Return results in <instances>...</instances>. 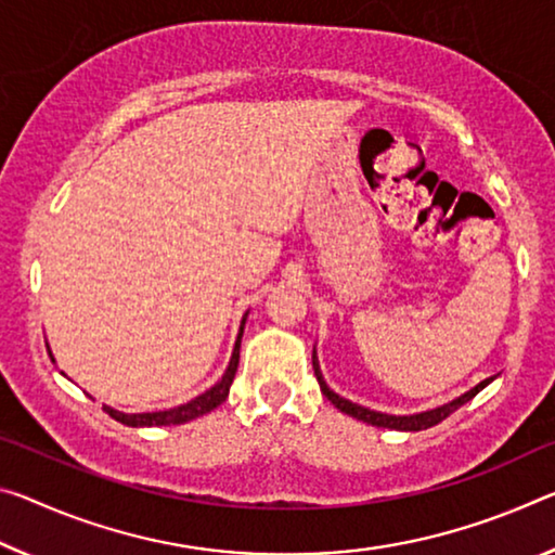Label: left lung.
Returning <instances> with one entry per match:
<instances>
[{"label": "left lung", "mask_w": 555, "mask_h": 555, "mask_svg": "<svg viewBox=\"0 0 555 555\" xmlns=\"http://www.w3.org/2000/svg\"><path fill=\"white\" fill-rule=\"evenodd\" d=\"M313 371H315V380L321 385V392L328 398L333 404L340 412H346V415L356 417V420H363L367 425H375V427H390V429H402V433H420V429H427V427H435L439 422L447 420L452 415L454 410H460L464 402H469L474 395L479 390L487 388V385L494 380V377H487V380H481L477 388H472L469 392H464L462 398H456L452 402L442 404V408H435V410H427V412H420V415H408V417H398V415H383V412H375V410H367V408H360L356 402H348L346 398H340V395L333 392L328 385L323 383V375L319 371V363H315V356H313Z\"/></svg>", "instance_id": "1"}]
</instances>
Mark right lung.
<instances>
[{
    "mask_svg": "<svg viewBox=\"0 0 555 555\" xmlns=\"http://www.w3.org/2000/svg\"><path fill=\"white\" fill-rule=\"evenodd\" d=\"M244 323H246V313L242 319V328H240V336H236L234 343V353L230 365H227V371L222 375V380H219L215 388H209L207 392H202L199 398L190 400L180 404V408H170V410H160V412H140V415H126V412H118L113 408H105L103 410L108 412L113 420L122 422V425L128 427H157V425H182V422H190L195 417L207 415V412H212L215 408H219L227 400V395H230V385L234 380V373H236V365H240V346H242V333H244Z\"/></svg>",
    "mask_w": 555,
    "mask_h": 555,
    "instance_id": "obj_1",
    "label": "right lung"
}]
</instances>
